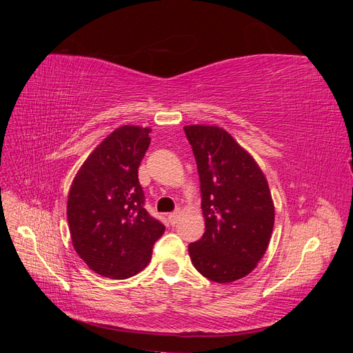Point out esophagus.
Listing matches in <instances>:
<instances>
[{
    "mask_svg": "<svg viewBox=\"0 0 353 353\" xmlns=\"http://www.w3.org/2000/svg\"><path fill=\"white\" fill-rule=\"evenodd\" d=\"M168 218H169V222L172 223V225H175L178 218H179V210H175V212H172V213H169Z\"/></svg>",
    "mask_w": 353,
    "mask_h": 353,
    "instance_id": "34e87169",
    "label": "esophagus"
}]
</instances>
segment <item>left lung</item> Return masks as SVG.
<instances>
[{"instance_id": "8db88e82", "label": "left lung", "mask_w": 353, "mask_h": 353, "mask_svg": "<svg viewBox=\"0 0 353 353\" xmlns=\"http://www.w3.org/2000/svg\"><path fill=\"white\" fill-rule=\"evenodd\" d=\"M193 147L206 231L188 245L194 268L208 280L232 283L250 274L268 249L274 203L254 159L222 128L184 126Z\"/></svg>"}]
</instances>
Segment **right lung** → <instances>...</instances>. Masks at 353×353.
I'll return each mask as SVG.
<instances>
[{"instance_id":"obj_1","label":"right lung","mask_w":353,"mask_h":353,"mask_svg":"<svg viewBox=\"0 0 353 353\" xmlns=\"http://www.w3.org/2000/svg\"><path fill=\"white\" fill-rule=\"evenodd\" d=\"M150 128L123 125L105 137L74 176L68 199L73 248L94 272L125 280L143 271L165 225L148 215L138 168Z\"/></svg>"}]
</instances>
